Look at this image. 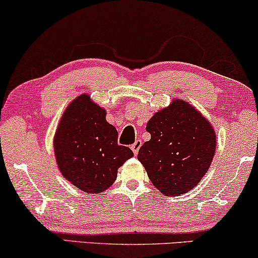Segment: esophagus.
<instances>
[{
  "instance_id": "esophagus-1",
  "label": "esophagus",
  "mask_w": 258,
  "mask_h": 258,
  "mask_svg": "<svg viewBox=\"0 0 258 258\" xmlns=\"http://www.w3.org/2000/svg\"><path fill=\"white\" fill-rule=\"evenodd\" d=\"M141 146H142V141H141V140H136V142L134 143L133 146H132V150H133V153L135 154V155H137V153H139V150H140Z\"/></svg>"
}]
</instances>
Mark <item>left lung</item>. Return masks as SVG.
I'll return each instance as SVG.
<instances>
[{"mask_svg": "<svg viewBox=\"0 0 258 258\" xmlns=\"http://www.w3.org/2000/svg\"><path fill=\"white\" fill-rule=\"evenodd\" d=\"M151 139L137 158L150 181L165 196H178L200 183L209 170L216 150V133L188 102L175 98L147 123Z\"/></svg>", "mask_w": 258, "mask_h": 258, "instance_id": "8db88e82", "label": "left lung"}]
</instances>
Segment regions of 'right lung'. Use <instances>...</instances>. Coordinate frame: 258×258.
<instances>
[{"mask_svg": "<svg viewBox=\"0 0 258 258\" xmlns=\"http://www.w3.org/2000/svg\"><path fill=\"white\" fill-rule=\"evenodd\" d=\"M105 116L89 94H81L68 104L54 136L59 172L87 194L110 188L118 168L134 156L128 147L118 146L117 130Z\"/></svg>", "mask_w": 258, "mask_h": 258, "instance_id": "obj_1", "label": "right lung"}]
</instances>
